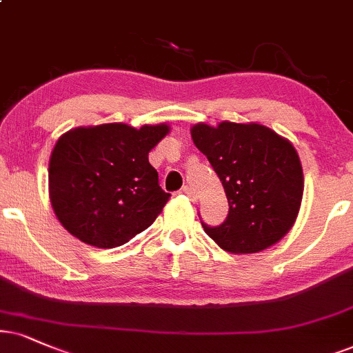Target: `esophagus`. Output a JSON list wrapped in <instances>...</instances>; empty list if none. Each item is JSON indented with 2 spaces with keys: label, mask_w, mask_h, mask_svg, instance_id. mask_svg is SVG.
Segmentation results:
<instances>
[{
  "label": "esophagus",
  "mask_w": 353,
  "mask_h": 353,
  "mask_svg": "<svg viewBox=\"0 0 353 353\" xmlns=\"http://www.w3.org/2000/svg\"><path fill=\"white\" fill-rule=\"evenodd\" d=\"M181 194H184V195H187V197H190L192 200H195V192H194V189H192V187H189V185L182 187Z\"/></svg>",
  "instance_id": "34e87169"
}]
</instances>
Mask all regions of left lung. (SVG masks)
<instances>
[{
  "label": "left lung",
  "mask_w": 353,
  "mask_h": 353,
  "mask_svg": "<svg viewBox=\"0 0 353 353\" xmlns=\"http://www.w3.org/2000/svg\"><path fill=\"white\" fill-rule=\"evenodd\" d=\"M194 145L220 177L230 212L220 226L203 225L218 246L252 254L274 246L295 225L305 189L295 146L261 123H195Z\"/></svg>",
  "instance_id": "obj_1"
}]
</instances>
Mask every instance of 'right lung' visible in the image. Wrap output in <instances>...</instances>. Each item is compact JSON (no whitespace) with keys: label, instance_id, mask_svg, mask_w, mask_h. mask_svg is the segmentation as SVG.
Here are the masks:
<instances>
[{"label":"right lung","instance_id":"right-lung-1","mask_svg":"<svg viewBox=\"0 0 353 353\" xmlns=\"http://www.w3.org/2000/svg\"><path fill=\"white\" fill-rule=\"evenodd\" d=\"M168 133V123H104L58 138L48 195L63 228L89 246L110 249L153 225L171 194L159 187L148 153Z\"/></svg>","mask_w":353,"mask_h":353}]
</instances>
